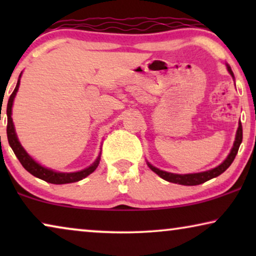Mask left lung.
Returning a JSON list of instances; mask_svg holds the SVG:
<instances>
[{
    "instance_id": "1",
    "label": "left lung",
    "mask_w": 256,
    "mask_h": 256,
    "mask_svg": "<svg viewBox=\"0 0 256 256\" xmlns=\"http://www.w3.org/2000/svg\"><path fill=\"white\" fill-rule=\"evenodd\" d=\"M226 68H227V71L230 72V74L234 78V74L232 70H230V66L228 64H226ZM241 142H242V126H241V122H239V127H238V130L236 134V140H234L233 146L232 149H230L228 156H227L225 160H224L222 163H220L218 166L213 168V169L202 171V172L185 174H172V172H168V171L160 170L158 168L152 166L148 160H146V164H148V166L154 171V172L158 174L160 178H163V180H166V182H170V183L188 185V186H192V185H199V184L205 183V182H208L210 180H212V178L218 177L219 174H222L224 171L227 170V168L232 164L234 158H236Z\"/></svg>"
}]
</instances>
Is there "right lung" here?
I'll list each match as a JSON object with an SVG mask.
<instances>
[{
  "mask_svg": "<svg viewBox=\"0 0 256 256\" xmlns=\"http://www.w3.org/2000/svg\"><path fill=\"white\" fill-rule=\"evenodd\" d=\"M20 76H22V73L20 74L18 82H17V85L14 90L12 96H10L8 100V104H6V116H8V124H6V135H8V142L10 146H12V152H15V155L18 160L22 164L24 169H26L28 172H30L32 176L40 178V180H43L48 183L51 184H68V183H74V182H79L84 180V178L88 176L93 172L94 170L96 169L100 163V157H101V152H99V156L96 157V160L90 164L88 168H85V169L76 171V172H59V171L48 169L46 166H43L40 164L37 160H34L32 157H31L29 154L26 152V149L23 148L20 142L18 141V138H17L15 126H14L12 122V104H14V99H15L17 90L20 88Z\"/></svg>",
  "mask_w": 256,
  "mask_h": 256,
  "instance_id": "obj_1",
  "label": "right lung"
}]
</instances>
